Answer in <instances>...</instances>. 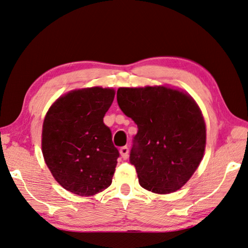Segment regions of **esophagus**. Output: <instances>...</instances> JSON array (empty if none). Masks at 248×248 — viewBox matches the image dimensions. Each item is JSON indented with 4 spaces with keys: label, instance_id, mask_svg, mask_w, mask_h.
<instances>
[{
    "label": "esophagus",
    "instance_id": "1",
    "mask_svg": "<svg viewBox=\"0 0 248 248\" xmlns=\"http://www.w3.org/2000/svg\"><path fill=\"white\" fill-rule=\"evenodd\" d=\"M120 154H121V157L123 158V159H127V157H128V147H127V146H123V147L120 149Z\"/></svg>",
    "mask_w": 248,
    "mask_h": 248
}]
</instances>
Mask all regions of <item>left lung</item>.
<instances>
[{
	"label": "left lung",
	"mask_w": 248,
	"mask_h": 248,
	"mask_svg": "<svg viewBox=\"0 0 248 248\" xmlns=\"http://www.w3.org/2000/svg\"><path fill=\"white\" fill-rule=\"evenodd\" d=\"M117 103L137 124L129 161L140 185L154 193L179 190L205 149V123L194 100L166 87L120 88Z\"/></svg>",
	"instance_id": "1"
}]
</instances>
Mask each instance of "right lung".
<instances>
[{"label": "right lung", "instance_id": "1", "mask_svg": "<svg viewBox=\"0 0 248 248\" xmlns=\"http://www.w3.org/2000/svg\"><path fill=\"white\" fill-rule=\"evenodd\" d=\"M113 89H79L60 96L45 116L44 159L58 184L75 194L94 196L112 184L120 153L103 117Z\"/></svg>", "mask_w": 248, "mask_h": 248}]
</instances>
